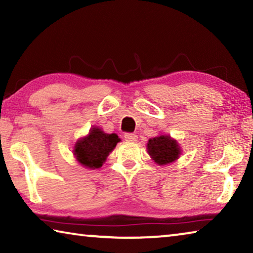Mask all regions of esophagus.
<instances>
[{
    "label": "esophagus",
    "instance_id": "obj_1",
    "mask_svg": "<svg viewBox=\"0 0 253 253\" xmlns=\"http://www.w3.org/2000/svg\"><path fill=\"white\" fill-rule=\"evenodd\" d=\"M124 137H125L126 142H136L137 139V135L132 134V132H126V134L124 135Z\"/></svg>",
    "mask_w": 253,
    "mask_h": 253
}]
</instances>
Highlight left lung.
I'll use <instances>...</instances> for the list:
<instances>
[{"mask_svg":"<svg viewBox=\"0 0 253 253\" xmlns=\"http://www.w3.org/2000/svg\"><path fill=\"white\" fill-rule=\"evenodd\" d=\"M147 152L153 161L158 165H166L176 161L181 155V148L177 142L169 135H161L149 138Z\"/></svg>","mask_w":253,"mask_h":253,"instance_id":"1","label":"left lung"}]
</instances>
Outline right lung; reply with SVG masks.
I'll use <instances>...</instances> for the list:
<instances>
[{
  "instance_id": "right-lung-1",
  "label": "right lung",
  "mask_w": 253,
  "mask_h": 253,
  "mask_svg": "<svg viewBox=\"0 0 253 253\" xmlns=\"http://www.w3.org/2000/svg\"><path fill=\"white\" fill-rule=\"evenodd\" d=\"M118 142L121 138L116 134H106L100 128L93 127L87 136L76 143L74 155L84 168L99 169Z\"/></svg>"
}]
</instances>
